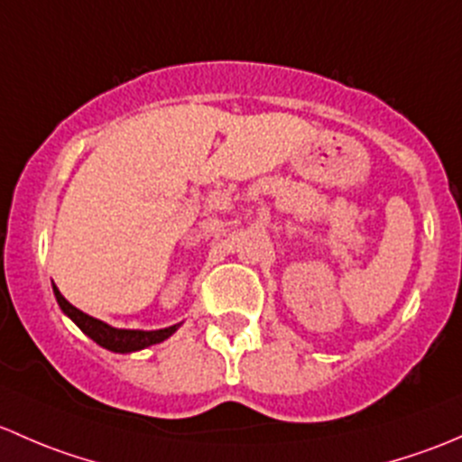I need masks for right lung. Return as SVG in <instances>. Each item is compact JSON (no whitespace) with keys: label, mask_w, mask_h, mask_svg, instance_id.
I'll list each match as a JSON object with an SVG mask.
<instances>
[{"label":"right lung","mask_w":462,"mask_h":462,"mask_svg":"<svg viewBox=\"0 0 462 462\" xmlns=\"http://www.w3.org/2000/svg\"><path fill=\"white\" fill-rule=\"evenodd\" d=\"M53 291L60 304L61 311L79 327V329L87 334L90 340L97 342L99 346L108 351H116V354H131V351L146 349L151 345H158V342L166 340L169 336H173L178 331L180 325L166 327V329H155V331H140V329H116V327L106 325V322L97 320V318L88 316V313L79 311L78 307H73L64 296L60 293V289L53 284Z\"/></svg>","instance_id":"add662e5"}]
</instances>
